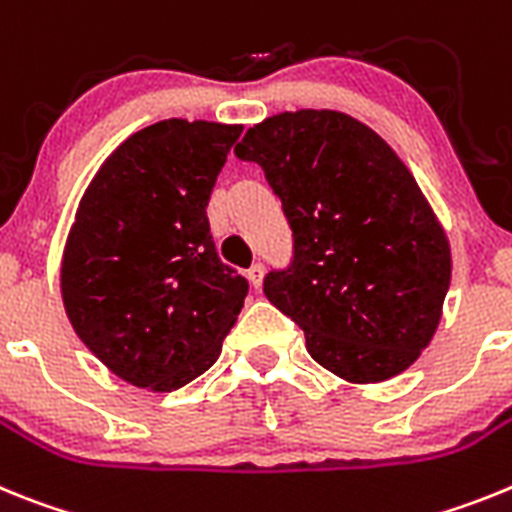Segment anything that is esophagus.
Segmentation results:
<instances>
[{
    "label": "esophagus",
    "instance_id": "obj_1",
    "mask_svg": "<svg viewBox=\"0 0 512 512\" xmlns=\"http://www.w3.org/2000/svg\"><path fill=\"white\" fill-rule=\"evenodd\" d=\"M262 278H265V268H262L260 262H257V265H252V268L247 270V281L252 283V288H260Z\"/></svg>",
    "mask_w": 512,
    "mask_h": 512
}]
</instances>
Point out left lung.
<instances>
[{
  "label": "left lung",
  "mask_w": 512,
  "mask_h": 512,
  "mask_svg": "<svg viewBox=\"0 0 512 512\" xmlns=\"http://www.w3.org/2000/svg\"><path fill=\"white\" fill-rule=\"evenodd\" d=\"M260 164L293 231V260L262 291L319 366L353 384L407 371L451 286V247L407 164L337 110L265 118L234 149Z\"/></svg>",
  "instance_id": "left-lung-1"
}]
</instances>
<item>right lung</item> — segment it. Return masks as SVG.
I'll return each mask as SVG.
<instances>
[{
  "mask_svg": "<svg viewBox=\"0 0 512 512\" xmlns=\"http://www.w3.org/2000/svg\"><path fill=\"white\" fill-rule=\"evenodd\" d=\"M242 126L170 118L110 154L79 201L61 299L115 376L172 391L216 363L247 281L219 260L206 206Z\"/></svg>",
  "mask_w": 512,
  "mask_h": 512,
  "instance_id": "obj_1",
  "label": "right lung"
}]
</instances>
